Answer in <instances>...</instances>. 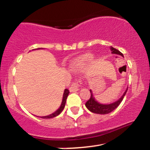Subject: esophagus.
I'll return each instance as SVG.
<instances>
[{
  "mask_svg": "<svg viewBox=\"0 0 150 150\" xmlns=\"http://www.w3.org/2000/svg\"><path fill=\"white\" fill-rule=\"evenodd\" d=\"M82 84V81L80 80H77L76 81H75V82L72 83L71 86H70V87L69 88L70 91L71 92H77V91L79 90V87H80Z\"/></svg>",
  "mask_w": 150,
  "mask_h": 150,
  "instance_id": "34e87169",
  "label": "esophagus"
}]
</instances>
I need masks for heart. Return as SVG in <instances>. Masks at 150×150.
<instances>
[{
	"label": "heart",
	"instance_id": "1",
	"mask_svg": "<svg viewBox=\"0 0 150 150\" xmlns=\"http://www.w3.org/2000/svg\"><path fill=\"white\" fill-rule=\"evenodd\" d=\"M91 56H86L85 58H82V60H81V61H77V63H76V66H81V65H84L85 64V63H87V62H88V61H89L91 60Z\"/></svg>",
	"mask_w": 150,
	"mask_h": 150
}]
</instances>
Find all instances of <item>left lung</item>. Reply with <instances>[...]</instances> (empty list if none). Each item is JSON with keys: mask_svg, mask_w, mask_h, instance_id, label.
Listing matches in <instances>:
<instances>
[{"mask_svg": "<svg viewBox=\"0 0 150 150\" xmlns=\"http://www.w3.org/2000/svg\"><path fill=\"white\" fill-rule=\"evenodd\" d=\"M110 49H111V53H112L118 54V55H120V56H123V53L120 52V51H118V50H117L116 49H114V48L111 47V46ZM127 90H128V89L125 90V92L123 93V96H122L118 100H117L116 101H115V102H113L112 104H99V102H97V101L94 99V97H93V94L92 91L89 90L91 93V96H90V98L89 99V100L85 103V106L87 108V109L89 110V111L92 113H97V114H107V113H111V111H113V110H115L117 107H118V105H119L120 104V102L123 101V97H124V96L125 95V94H126L127 92Z\"/></svg>", "mask_w": 150, "mask_h": 150, "instance_id": "8db88e82", "label": "left lung"}]
</instances>
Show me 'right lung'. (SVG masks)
Listing matches in <instances>:
<instances>
[{"label":"right lung","instance_id":"right-lung-1","mask_svg":"<svg viewBox=\"0 0 150 150\" xmlns=\"http://www.w3.org/2000/svg\"><path fill=\"white\" fill-rule=\"evenodd\" d=\"M39 49H40V48H39ZM69 93H70L69 90H68V89H65V91H64V93H63V100H62V103L61 104V106H60V108H58L57 111H56L54 113H53L52 114L49 115V116H43V117H42V118H54V117L58 116V115H59L60 113H61L62 111H63V108H64V107H65L67 97H68Z\"/></svg>","mask_w":150,"mask_h":150}]
</instances>
